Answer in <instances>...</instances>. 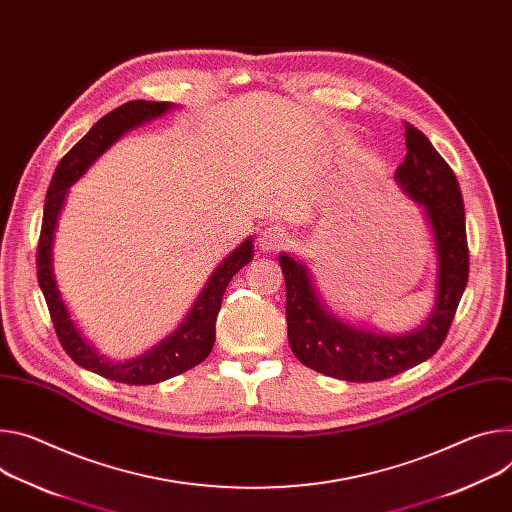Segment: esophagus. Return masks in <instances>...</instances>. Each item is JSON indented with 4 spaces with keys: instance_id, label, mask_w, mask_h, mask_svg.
Here are the masks:
<instances>
[{
    "instance_id": "34e87169",
    "label": "esophagus",
    "mask_w": 512,
    "mask_h": 512,
    "mask_svg": "<svg viewBox=\"0 0 512 512\" xmlns=\"http://www.w3.org/2000/svg\"><path fill=\"white\" fill-rule=\"evenodd\" d=\"M286 241H288L286 232L282 228L265 226V228H261L259 237H257V247H259L261 253H275V251L284 249Z\"/></svg>"
}]
</instances>
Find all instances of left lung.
Masks as SVG:
<instances>
[{"instance_id":"1","label":"left lung","mask_w":512,"mask_h":512,"mask_svg":"<svg viewBox=\"0 0 512 512\" xmlns=\"http://www.w3.org/2000/svg\"><path fill=\"white\" fill-rule=\"evenodd\" d=\"M406 159L394 171L398 190L421 206L431 232L435 271L433 304L406 333H382L333 312L306 261L280 253L286 277L288 341L298 361L345 382H380L427 361L443 345L468 284L466 212L459 183L429 138L406 124Z\"/></svg>"}]
</instances>
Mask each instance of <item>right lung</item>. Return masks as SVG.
Segmentation results:
<instances>
[{
	"label": "right lung",
	"instance_id": "obj_1",
	"mask_svg": "<svg viewBox=\"0 0 512 512\" xmlns=\"http://www.w3.org/2000/svg\"><path fill=\"white\" fill-rule=\"evenodd\" d=\"M175 108L177 106L171 102L136 100L100 118L57 165V171L49 185V194H46L44 202L42 230L38 243V286L44 294L46 306H49L57 337L63 349L69 353V357L83 369L94 371V374L102 378L132 386H149L165 382L173 376L183 374V371L192 369L210 355L216 339V316L222 304L224 290L232 280V275L241 271L255 255L253 237H247L237 249H232L216 265L202 292L194 300L188 314L181 318L175 331H171L157 345L136 357L124 361L108 359L96 349L94 343H89L83 337L77 322L71 318V312L61 296L53 265L57 226L71 185L77 183L87 173V169L112 145H116L126 132L151 120H157Z\"/></svg>",
	"mask_w": 512,
	"mask_h": 512
}]
</instances>
